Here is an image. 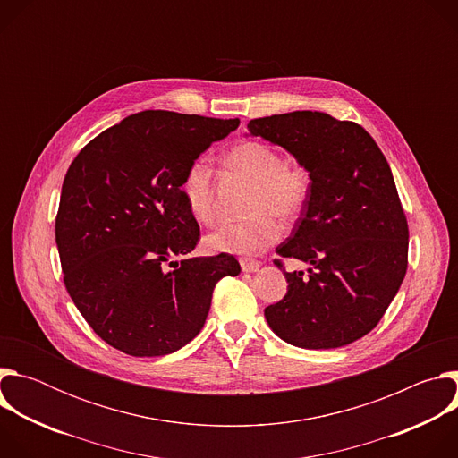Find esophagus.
I'll list each match as a JSON object with an SVG mask.
<instances>
[{
	"instance_id": "obj_1",
	"label": "esophagus",
	"mask_w": 458,
	"mask_h": 458,
	"mask_svg": "<svg viewBox=\"0 0 458 458\" xmlns=\"http://www.w3.org/2000/svg\"><path fill=\"white\" fill-rule=\"evenodd\" d=\"M241 268L246 274H255L260 268V263L253 259H241Z\"/></svg>"
}]
</instances>
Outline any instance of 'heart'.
<instances>
[{
	"instance_id": "1",
	"label": "heart",
	"mask_w": 458,
	"mask_h": 458,
	"mask_svg": "<svg viewBox=\"0 0 458 458\" xmlns=\"http://www.w3.org/2000/svg\"><path fill=\"white\" fill-rule=\"evenodd\" d=\"M226 161L253 181L248 208L255 214L221 225L205 237V246L214 253L255 255L281 237L283 226L277 216L283 221H293L302 212L310 195V179L302 168L286 165L276 148L259 141L233 147ZM179 193L195 221H214L212 165L207 157H198L188 165Z\"/></svg>"
}]
</instances>
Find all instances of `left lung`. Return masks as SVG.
Masks as SVG:
<instances>
[{
	"label": "left lung",
	"instance_id": "1",
	"mask_svg": "<svg viewBox=\"0 0 458 458\" xmlns=\"http://www.w3.org/2000/svg\"><path fill=\"white\" fill-rule=\"evenodd\" d=\"M248 132L290 152L311 181L292 235L277 248L310 265L308 276L283 270L288 292L265 308L267 322L297 348L352 344L375 328L408 268V223L394 174L360 124L324 112L251 119Z\"/></svg>",
	"mask_w": 458,
	"mask_h": 458
}]
</instances>
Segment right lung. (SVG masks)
<instances>
[{
    "label": "right lung",
    "mask_w": 458,
    "mask_h": 458,
    "mask_svg": "<svg viewBox=\"0 0 458 458\" xmlns=\"http://www.w3.org/2000/svg\"><path fill=\"white\" fill-rule=\"evenodd\" d=\"M239 119L145 110L94 138L61 186L55 244L76 308L132 357H161L198 335L212 293L239 276L233 255L188 257L199 225L179 193L188 165Z\"/></svg>",
    "instance_id": "obj_1"
}]
</instances>
